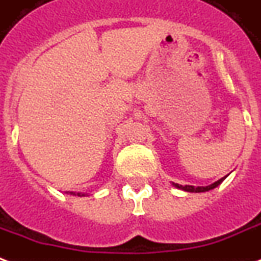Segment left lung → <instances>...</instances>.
Listing matches in <instances>:
<instances>
[{
    "mask_svg": "<svg viewBox=\"0 0 261 261\" xmlns=\"http://www.w3.org/2000/svg\"><path fill=\"white\" fill-rule=\"evenodd\" d=\"M224 178H225V177H224ZM224 178H220L219 181H216V182L207 185V187H192V185H178V184H173V185L177 187V188H179V190L187 191V192H206V191H210V190H213V188H216V187H219V185L224 181Z\"/></svg>",
    "mask_w": 261,
    "mask_h": 261,
    "instance_id": "8db88e82",
    "label": "left lung"
}]
</instances>
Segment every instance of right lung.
<instances>
[{
    "label": "right lung",
    "mask_w": 261,
    "mask_h": 261,
    "mask_svg": "<svg viewBox=\"0 0 261 261\" xmlns=\"http://www.w3.org/2000/svg\"><path fill=\"white\" fill-rule=\"evenodd\" d=\"M71 194H73V192H71ZM73 195H76V194H73ZM77 196H84V194H82V195H80V194H77Z\"/></svg>",
    "instance_id": "right-lung-1"
}]
</instances>
